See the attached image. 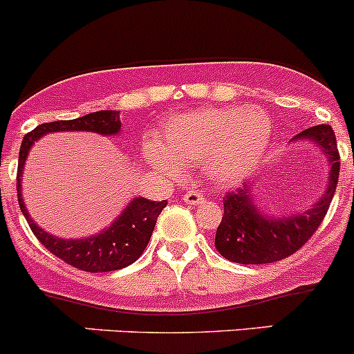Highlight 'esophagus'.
<instances>
[{
  "label": "esophagus",
  "instance_id": "34e87169",
  "mask_svg": "<svg viewBox=\"0 0 354 354\" xmlns=\"http://www.w3.org/2000/svg\"><path fill=\"white\" fill-rule=\"evenodd\" d=\"M183 202H187V204L190 205H198L204 202V195H202L201 192H195V190L187 192V194L183 195Z\"/></svg>",
  "mask_w": 354,
  "mask_h": 354
}]
</instances>
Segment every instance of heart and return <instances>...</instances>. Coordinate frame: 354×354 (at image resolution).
Wrapping results in <instances>:
<instances>
[{
    "instance_id": "1",
    "label": "heart",
    "mask_w": 354,
    "mask_h": 354,
    "mask_svg": "<svg viewBox=\"0 0 354 354\" xmlns=\"http://www.w3.org/2000/svg\"><path fill=\"white\" fill-rule=\"evenodd\" d=\"M273 126L261 109L221 107L178 114L166 122L162 145L147 143V159L169 178L201 164L221 187L243 180L268 150Z\"/></svg>"
}]
</instances>
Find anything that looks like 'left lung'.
<instances>
[{
  "instance_id": "obj_1",
  "label": "left lung",
  "mask_w": 354,
  "mask_h": 354,
  "mask_svg": "<svg viewBox=\"0 0 354 354\" xmlns=\"http://www.w3.org/2000/svg\"><path fill=\"white\" fill-rule=\"evenodd\" d=\"M308 142L318 147L327 164V185L313 205L289 214H270L257 205V183L249 181L223 198L225 212L216 230L214 245L225 259L242 264L275 263L296 252L324 221L339 180L337 142L328 124L311 126L289 143Z\"/></svg>"
}]
</instances>
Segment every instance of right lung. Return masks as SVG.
<instances>
[{
    "mask_svg": "<svg viewBox=\"0 0 354 354\" xmlns=\"http://www.w3.org/2000/svg\"><path fill=\"white\" fill-rule=\"evenodd\" d=\"M84 131L102 136H115L121 133V118L118 111H98L71 121H55L39 124L27 133L22 140L17 171V195L22 214L26 216L30 230L50 252L64 259L65 263L90 273H105L121 270L135 263L145 250L159 214L167 205V201L156 202L143 197H133L124 205L114 221L95 235L81 239H62L41 228L27 211L22 198V174L27 156L37 140L50 133Z\"/></svg>",
    "mask_w": 354,
    "mask_h": 354,
    "instance_id": "add662e5",
    "label": "right lung"
}]
</instances>
